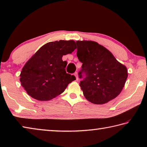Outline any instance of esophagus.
Returning a JSON list of instances; mask_svg holds the SVG:
<instances>
[{
	"label": "esophagus",
	"instance_id": "1",
	"mask_svg": "<svg viewBox=\"0 0 147 147\" xmlns=\"http://www.w3.org/2000/svg\"><path fill=\"white\" fill-rule=\"evenodd\" d=\"M74 75H75V76L76 77V80L78 81V80H79V78H78V73H77V72H76V73L74 74Z\"/></svg>",
	"mask_w": 147,
	"mask_h": 147
}]
</instances>
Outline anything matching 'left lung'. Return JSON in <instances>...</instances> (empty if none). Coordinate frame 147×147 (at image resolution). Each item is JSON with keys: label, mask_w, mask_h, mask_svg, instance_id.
Returning a JSON list of instances; mask_svg holds the SVG:
<instances>
[{"label": "left lung", "mask_w": 147, "mask_h": 147, "mask_svg": "<svg viewBox=\"0 0 147 147\" xmlns=\"http://www.w3.org/2000/svg\"><path fill=\"white\" fill-rule=\"evenodd\" d=\"M79 60L83 63L80 78L81 89L87 100L103 105L118 96L122 91L128 73L125 66L116 59L110 51L92 40H77Z\"/></svg>", "instance_id": "obj_1"}]
</instances>
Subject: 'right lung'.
Here are the masks:
<instances>
[{"label":"right lung","instance_id":"add662e5","mask_svg":"<svg viewBox=\"0 0 147 147\" xmlns=\"http://www.w3.org/2000/svg\"><path fill=\"white\" fill-rule=\"evenodd\" d=\"M76 49L73 40H56L44 45L24 65L20 81L27 93L38 100H51L65 91L76 77L66 73L62 56Z\"/></svg>","mask_w":147,"mask_h":147}]
</instances>
